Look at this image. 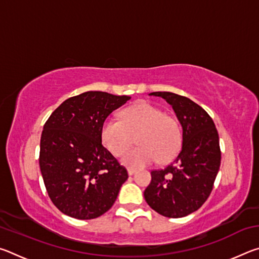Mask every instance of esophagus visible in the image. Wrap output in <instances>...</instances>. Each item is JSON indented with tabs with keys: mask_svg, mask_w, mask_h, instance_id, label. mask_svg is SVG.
<instances>
[{
	"mask_svg": "<svg viewBox=\"0 0 259 259\" xmlns=\"http://www.w3.org/2000/svg\"><path fill=\"white\" fill-rule=\"evenodd\" d=\"M135 172H136L135 168H128V174L130 175V176H131V175H134Z\"/></svg>",
	"mask_w": 259,
	"mask_h": 259,
	"instance_id": "34e87169",
	"label": "esophagus"
}]
</instances>
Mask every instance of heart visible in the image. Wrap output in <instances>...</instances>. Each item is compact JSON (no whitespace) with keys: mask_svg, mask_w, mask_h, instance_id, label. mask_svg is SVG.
Segmentation results:
<instances>
[{"mask_svg":"<svg viewBox=\"0 0 259 259\" xmlns=\"http://www.w3.org/2000/svg\"><path fill=\"white\" fill-rule=\"evenodd\" d=\"M137 136L138 147L126 152L122 162L129 166H143L159 160L174 159L182 145V129L174 116L147 102L125 108L121 120L107 117L100 129L104 146L113 155L120 156L134 144Z\"/></svg>","mask_w":259,"mask_h":259,"instance_id":"b5f03b06","label":"heart"}]
</instances>
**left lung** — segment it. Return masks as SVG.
I'll list each match as a JSON object with an SVG mask.
<instances>
[{"label": "left lung", "mask_w": 259, "mask_h": 259, "mask_svg": "<svg viewBox=\"0 0 259 259\" xmlns=\"http://www.w3.org/2000/svg\"><path fill=\"white\" fill-rule=\"evenodd\" d=\"M150 95L171 105L182 124L183 144L172 163L151 172L144 196L162 216L185 217L196 211L212 191L222 157L218 131L209 114L187 97L166 91Z\"/></svg>", "instance_id": "obj_1"}]
</instances>
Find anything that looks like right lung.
<instances>
[{"label":"right lung","mask_w":259,"mask_h":259,"mask_svg":"<svg viewBox=\"0 0 259 259\" xmlns=\"http://www.w3.org/2000/svg\"><path fill=\"white\" fill-rule=\"evenodd\" d=\"M130 97L88 91L65 100L43 126L40 163L48 195L61 212L94 219L115 202L128 171L103 146L100 129Z\"/></svg>","instance_id":"1"}]
</instances>
